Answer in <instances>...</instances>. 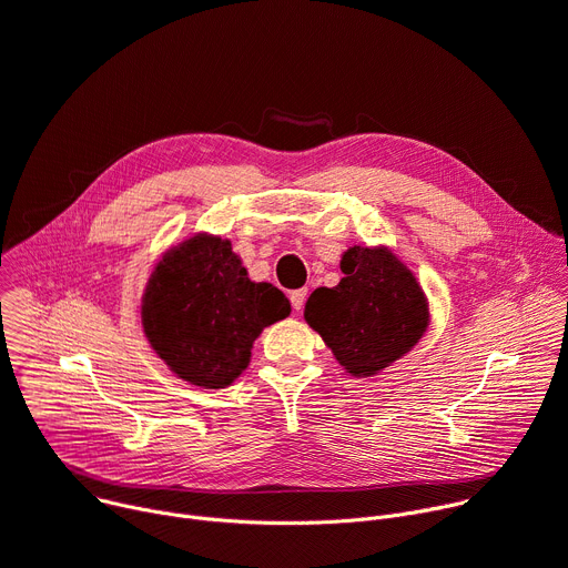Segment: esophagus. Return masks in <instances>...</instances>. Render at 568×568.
Here are the masks:
<instances>
[{"label": "esophagus", "instance_id": "34e87169", "mask_svg": "<svg viewBox=\"0 0 568 568\" xmlns=\"http://www.w3.org/2000/svg\"><path fill=\"white\" fill-rule=\"evenodd\" d=\"M306 295H308V288H297L291 293V304L295 311H302L304 302H306Z\"/></svg>", "mask_w": 568, "mask_h": 568}]
</instances>
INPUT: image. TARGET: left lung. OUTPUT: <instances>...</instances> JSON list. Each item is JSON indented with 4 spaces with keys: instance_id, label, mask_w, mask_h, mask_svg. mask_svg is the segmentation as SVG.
<instances>
[{
    "instance_id": "obj_1",
    "label": "left lung",
    "mask_w": 568,
    "mask_h": 568,
    "mask_svg": "<svg viewBox=\"0 0 568 568\" xmlns=\"http://www.w3.org/2000/svg\"><path fill=\"white\" fill-rule=\"evenodd\" d=\"M337 286H320L304 306L306 324L324 339L344 373L375 377L426 335L428 297L415 273L379 246H351Z\"/></svg>"
}]
</instances>
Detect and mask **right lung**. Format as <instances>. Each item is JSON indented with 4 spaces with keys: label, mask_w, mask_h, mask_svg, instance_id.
<instances>
[{
    "label": "right lung",
    "mask_w": 568,
    "mask_h": 568,
    "mask_svg": "<svg viewBox=\"0 0 568 568\" xmlns=\"http://www.w3.org/2000/svg\"><path fill=\"white\" fill-rule=\"evenodd\" d=\"M291 315L286 295L248 280L231 240L200 231L153 266L142 295V328L169 371L197 388H226L251 364L262 331Z\"/></svg>",
    "instance_id": "1"
}]
</instances>
